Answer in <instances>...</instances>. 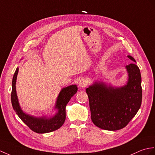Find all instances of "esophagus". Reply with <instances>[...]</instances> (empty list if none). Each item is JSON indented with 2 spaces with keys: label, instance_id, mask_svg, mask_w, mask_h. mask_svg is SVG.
<instances>
[{
  "label": "esophagus",
  "instance_id": "1",
  "mask_svg": "<svg viewBox=\"0 0 155 155\" xmlns=\"http://www.w3.org/2000/svg\"><path fill=\"white\" fill-rule=\"evenodd\" d=\"M88 84V81L85 78H81L78 82V86L81 88H84Z\"/></svg>",
  "mask_w": 155,
  "mask_h": 155
}]
</instances>
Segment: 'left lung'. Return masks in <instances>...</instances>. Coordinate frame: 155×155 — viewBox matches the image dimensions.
<instances>
[{"mask_svg": "<svg viewBox=\"0 0 155 155\" xmlns=\"http://www.w3.org/2000/svg\"><path fill=\"white\" fill-rule=\"evenodd\" d=\"M127 57L136 63L134 57ZM125 69L128 77L125 85L117 87L96 81L86 89L92 121L98 127L108 131L124 128L141 107V72L134 63L125 66Z\"/></svg>", "mask_w": 155, "mask_h": 155, "instance_id": "left-lung-1", "label": "left lung"}]
</instances>
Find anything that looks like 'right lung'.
<instances>
[{
	"label": "right lung",
	"instance_id": "add662e5",
	"mask_svg": "<svg viewBox=\"0 0 155 155\" xmlns=\"http://www.w3.org/2000/svg\"><path fill=\"white\" fill-rule=\"evenodd\" d=\"M18 67L16 68L14 74L12 82L11 102L13 109L21 121L26 124L32 131L38 134H45L55 131L62 126L65 121L66 111L65 108L68 102L76 94L78 88L76 84L68 86L61 90L57 96L54 110H56L55 114L51 116H43L36 117L25 113L21 110L18 98L16 84L17 75L18 73Z\"/></svg>",
	"mask_w": 155,
	"mask_h": 155
}]
</instances>
